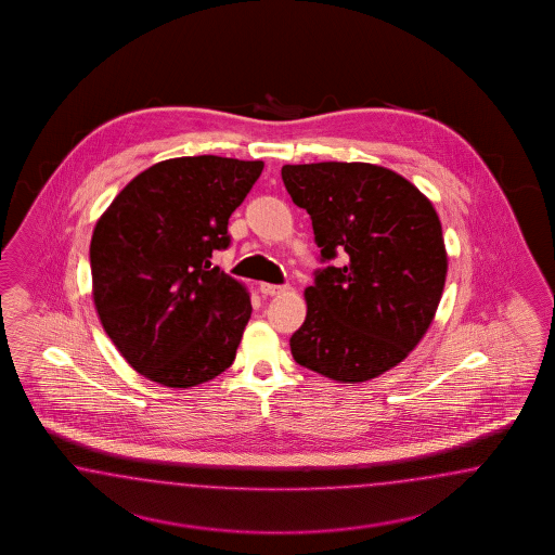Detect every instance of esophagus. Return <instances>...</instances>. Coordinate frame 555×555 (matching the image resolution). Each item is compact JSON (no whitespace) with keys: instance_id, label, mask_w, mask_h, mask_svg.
<instances>
[{"instance_id":"34e87169","label":"esophagus","mask_w":555,"mask_h":555,"mask_svg":"<svg viewBox=\"0 0 555 555\" xmlns=\"http://www.w3.org/2000/svg\"><path fill=\"white\" fill-rule=\"evenodd\" d=\"M286 286L283 285H270V283H262L260 285V293L262 295H267V297H274V295H281V293H285Z\"/></svg>"}]
</instances>
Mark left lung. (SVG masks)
Here are the masks:
<instances>
[{
  "label": "left lung",
  "instance_id": "8db88e82",
  "mask_svg": "<svg viewBox=\"0 0 555 555\" xmlns=\"http://www.w3.org/2000/svg\"><path fill=\"white\" fill-rule=\"evenodd\" d=\"M283 183L313 223L321 262L291 337L297 364L364 383L403 362L429 330L448 254L431 202L395 170L369 163L285 165Z\"/></svg>",
  "mask_w": 555,
  "mask_h": 555
}]
</instances>
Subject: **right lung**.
I'll return each mask as SVG.
<instances>
[{
  "mask_svg": "<svg viewBox=\"0 0 555 555\" xmlns=\"http://www.w3.org/2000/svg\"><path fill=\"white\" fill-rule=\"evenodd\" d=\"M262 160L214 154L156 163L101 216L89 248L105 334L152 383L197 387L230 369L250 320L246 286L218 267L228 221Z\"/></svg>",
  "mask_w": 555,
  "mask_h": 555,
  "instance_id": "obj_1",
  "label": "right lung"
}]
</instances>
